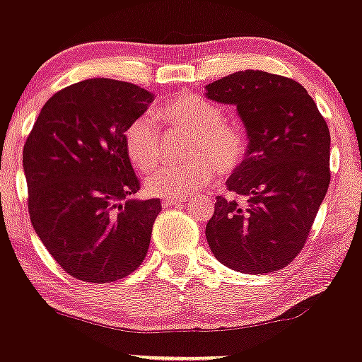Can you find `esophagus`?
Instances as JSON below:
<instances>
[{
  "label": "esophagus",
  "instance_id": "1",
  "mask_svg": "<svg viewBox=\"0 0 362 362\" xmlns=\"http://www.w3.org/2000/svg\"><path fill=\"white\" fill-rule=\"evenodd\" d=\"M187 201V197H170V199H163V206L165 207H172V206H180Z\"/></svg>",
  "mask_w": 362,
  "mask_h": 362
}]
</instances>
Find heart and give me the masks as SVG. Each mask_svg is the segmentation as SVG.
<instances>
[{"instance_id":"1","label":"heart","mask_w":362,"mask_h":362,"mask_svg":"<svg viewBox=\"0 0 362 362\" xmlns=\"http://www.w3.org/2000/svg\"><path fill=\"white\" fill-rule=\"evenodd\" d=\"M155 122L165 132H182L193 138L186 148L192 160L162 165L144 177V189L156 197H185L199 192L213 182L216 167L221 172H231L245 155L242 132L224 122L219 107L199 95H178L156 112ZM156 127L151 119L143 115L127 127L124 138L129 160L143 172L159 157L160 139Z\"/></svg>"}]
</instances>
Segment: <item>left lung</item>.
I'll return each instance as SVG.
<instances>
[{
	"label": "left lung",
	"instance_id": "8db88e82",
	"mask_svg": "<svg viewBox=\"0 0 362 362\" xmlns=\"http://www.w3.org/2000/svg\"><path fill=\"white\" fill-rule=\"evenodd\" d=\"M209 100L235 105L248 138L245 160L218 195L206 238L236 272L286 267L305 247L330 184V132L298 81L265 71H238L206 85Z\"/></svg>",
	"mask_w": 362,
	"mask_h": 362
}]
</instances>
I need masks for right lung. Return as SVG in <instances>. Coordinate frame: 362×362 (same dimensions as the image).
<instances>
[{
    "instance_id": "1",
    "label": "right lung",
    "mask_w": 362,
    "mask_h": 362,
    "mask_svg": "<svg viewBox=\"0 0 362 362\" xmlns=\"http://www.w3.org/2000/svg\"><path fill=\"white\" fill-rule=\"evenodd\" d=\"M153 100L110 78L74 83L45 102L25 143L32 226L74 279L114 282L146 257L161 202L132 199L139 182L124 138Z\"/></svg>"
}]
</instances>
